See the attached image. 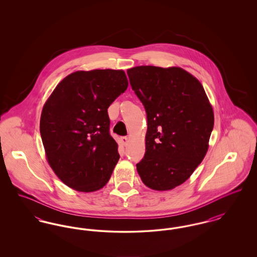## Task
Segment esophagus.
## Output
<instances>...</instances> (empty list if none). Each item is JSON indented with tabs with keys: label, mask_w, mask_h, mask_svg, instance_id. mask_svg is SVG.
I'll use <instances>...</instances> for the list:
<instances>
[{
	"label": "esophagus",
	"mask_w": 257,
	"mask_h": 257,
	"mask_svg": "<svg viewBox=\"0 0 257 257\" xmlns=\"http://www.w3.org/2000/svg\"><path fill=\"white\" fill-rule=\"evenodd\" d=\"M120 140H121L123 146H127L128 142H129V138L128 137H122Z\"/></svg>",
	"instance_id": "34e87169"
}]
</instances>
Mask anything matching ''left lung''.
Returning a JSON list of instances; mask_svg holds the SVG:
<instances>
[{"label": "left lung", "mask_w": 257, "mask_h": 257, "mask_svg": "<svg viewBox=\"0 0 257 257\" xmlns=\"http://www.w3.org/2000/svg\"><path fill=\"white\" fill-rule=\"evenodd\" d=\"M147 114L146 154L137 164L155 191L183 184L204 159L214 111L201 83L181 67L142 65L127 70Z\"/></svg>", "instance_id": "8db88e82"}]
</instances>
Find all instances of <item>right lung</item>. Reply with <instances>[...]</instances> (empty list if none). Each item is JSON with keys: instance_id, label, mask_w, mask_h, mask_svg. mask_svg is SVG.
<instances>
[{"instance_id": "1", "label": "right lung", "mask_w": 257, "mask_h": 257, "mask_svg": "<svg viewBox=\"0 0 257 257\" xmlns=\"http://www.w3.org/2000/svg\"><path fill=\"white\" fill-rule=\"evenodd\" d=\"M128 87L123 70L69 74L46 100L40 134L46 159L63 183L78 192L102 189L119 160L108 108Z\"/></svg>"}]
</instances>
